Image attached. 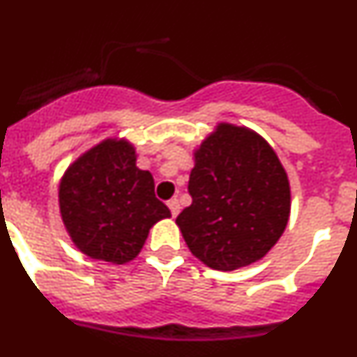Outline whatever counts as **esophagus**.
<instances>
[{
	"mask_svg": "<svg viewBox=\"0 0 357 357\" xmlns=\"http://www.w3.org/2000/svg\"><path fill=\"white\" fill-rule=\"evenodd\" d=\"M168 207H169V211H172L173 216H176V214L181 213V202L176 200V198H172V200L168 202Z\"/></svg>",
	"mask_w": 357,
	"mask_h": 357,
	"instance_id": "obj_1",
	"label": "esophagus"
}]
</instances>
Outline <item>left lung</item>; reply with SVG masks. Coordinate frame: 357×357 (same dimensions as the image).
I'll return each mask as SVG.
<instances>
[{
  "mask_svg": "<svg viewBox=\"0 0 357 357\" xmlns=\"http://www.w3.org/2000/svg\"><path fill=\"white\" fill-rule=\"evenodd\" d=\"M191 206L176 216L189 250L213 270L259 261L289 218V182L272 146L245 127L220 123L195 151Z\"/></svg>",
  "mask_w": 357,
  "mask_h": 357,
  "instance_id": "left-lung-1",
  "label": "left lung"
}]
</instances>
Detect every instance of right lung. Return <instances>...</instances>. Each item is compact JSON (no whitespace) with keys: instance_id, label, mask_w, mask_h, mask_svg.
Instances as JSON below:
<instances>
[{"instance_id":"obj_1","label":"right lung","mask_w":357,"mask_h":357,"mask_svg":"<svg viewBox=\"0 0 357 357\" xmlns=\"http://www.w3.org/2000/svg\"><path fill=\"white\" fill-rule=\"evenodd\" d=\"M153 188L127 141L107 139L85 151L59 188L62 222L78 250L114 264L134 259L151 227L172 216Z\"/></svg>"}]
</instances>
